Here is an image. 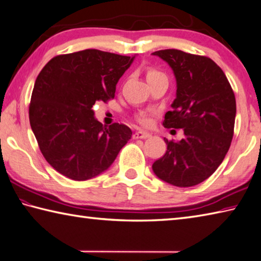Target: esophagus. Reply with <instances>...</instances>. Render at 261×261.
<instances>
[{
    "label": "esophagus",
    "instance_id": "34e87169",
    "mask_svg": "<svg viewBox=\"0 0 261 261\" xmlns=\"http://www.w3.org/2000/svg\"><path fill=\"white\" fill-rule=\"evenodd\" d=\"M149 137H150V134L145 131H137L134 135L135 139H146V138H149Z\"/></svg>",
    "mask_w": 261,
    "mask_h": 261
}]
</instances>
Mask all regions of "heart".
I'll return each mask as SVG.
<instances>
[{
	"mask_svg": "<svg viewBox=\"0 0 261 261\" xmlns=\"http://www.w3.org/2000/svg\"><path fill=\"white\" fill-rule=\"evenodd\" d=\"M155 75H164L161 72H159V70H155V69H149L148 72H147V77H150V76H155ZM139 122L141 123V124L144 125H147L149 123V118L147 116H141L139 118Z\"/></svg>",
	"mask_w": 261,
	"mask_h": 261,
	"instance_id": "b5f03b06",
	"label": "heart"
}]
</instances>
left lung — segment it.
Listing matches in <instances>:
<instances>
[{
	"label": "left lung",
	"instance_id": "8db88e82",
	"mask_svg": "<svg viewBox=\"0 0 261 261\" xmlns=\"http://www.w3.org/2000/svg\"><path fill=\"white\" fill-rule=\"evenodd\" d=\"M172 68L177 97L163 125L184 129L180 141H169L167 151L153 163L163 181L177 187L201 184L224 161L234 136L236 100L225 73L212 59L176 49L155 51Z\"/></svg>",
	"mask_w": 261,
	"mask_h": 261
}]
</instances>
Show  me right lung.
I'll use <instances>...</instances> for the list:
<instances>
[{
  "instance_id": "right-lung-1",
  "label": "right lung",
  "mask_w": 261,
  "mask_h": 261,
  "mask_svg": "<svg viewBox=\"0 0 261 261\" xmlns=\"http://www.w3.org/2000/svg\"><path fill=\"white\" fill-rule=\"evenodd\" d=\"M135 57L96 49L59 55L37 76L30 103V123L56 171L83 181L111 167L131 139L129 126L102 125L92 106L115 97L118 80Z\"/></svg>"
}]
</instances>
